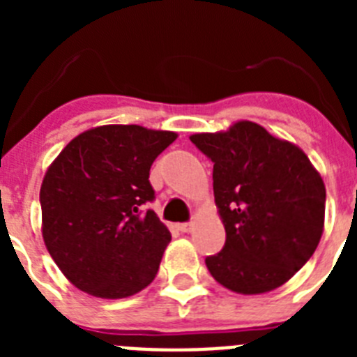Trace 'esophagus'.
<instances>
[{"label":"esophagus","instance_id":"1","mask_svg":"<svg viewBox=\"0 0 357 357\" xmlns=\"http://www.w3.org/2000/svg\"><path fill=\"white\" fill-rule=\"evenodd\" d=\"M193 227H195L193 222L178 223V230H181V232H191V230H193Z\"/></svg>","mask_w":357,"mask_h":357}]
</instances>
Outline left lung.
<instances>
[{
  "mask_svg": "<svg viewBox=\"0 0 357 357\" xmlns=\"http://www.w3.org/2000/svg\"><path fill=\"white\" fill-rule=\"evenodd\" d=\"M213 160L214 200L225 245L207 255L211 275L243 295L279 288L314 254L326 214V185L307 155L252 121L195 134Z\"/></svg>",
  "mask_w": 357,
  "mask_h": 357,
  "instance_id": "left-lung-1",
  "label": "left lung"
}]
</instances>
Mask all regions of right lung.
Listing matches in <instances>:
<instances>
[{
  "label": "right lung",
  "instance_id": "obj_1",
  "mask_svg": "<svg viewBox=\"0 0 357 357\" xmlns=\"http://www.w3.org/2000/svg\"><path fill=\"white\" fill-rule=\"evenodd\" d=\"M175 132L105 125L71 141L40 185L43 238L82 291L125 298L155 279L172 234L148 209L153 160Z\"/></svg>",
  "mask_w": 357,
  "mask_h": 357
}]
</instances>
